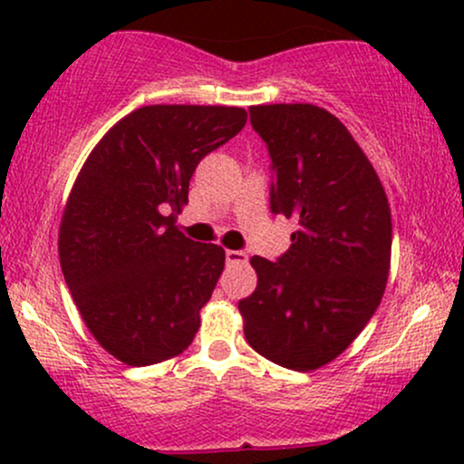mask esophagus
Instances as JSON below:
<instances>
[{
    "mask_svg": "<svg viewBox=\"0 0 464 464\" xmlns=\"http://www.w3.org/2000/svg\"><path fill=\"white\" fill-rule=\"evenodd\" d=\"M248 255L244 250H227V264H246Z\"/></svg>",
    "mask_w": 464,
    "mask_h": 464,
    "instance_id": "obj_1",
    "label": "esophagus"
}]
</instances>
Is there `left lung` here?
Here are the masks:
<instances>
[{"label":"left lung","mask_w":464,"mask_h":464,"mask_svg":"<svg viewBox=\"0 0 464 464\" xmlns=\"http://www.w3.org/2000/svg\"><path fill=\"white\" fill-rule=\"evenodd\" d=\"M268 148L270 211L292 218L275 262L250 257L257 287L237 303L248 344L275 364L314 371L358 338L384 295L391 207L366 154L314 104L250 106Z\"/></svg>","instance_id":"8db88e82"}]
</instances>
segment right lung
I'll list each match as a JSON object with an SVG mask.
<instances>
[{
	"mask_svg": "<svg viewBox=\"0 0 464 464\" xmlns=\"http://www.w3.org/2000/svg\"><path fill=\"white\" fill-rule=\"evenodd\" d=\"M244 124L237 106H143L80 169L58 233L61 268L89 332L117 360L157 364L198 332L225 250L174 222L196 165Z\"/></svg>",
	"mask_w": 464,
	"mask_h": 464,
	"instance_id": "right-lung-1",
	"label": "right lung"
}]
</instances>
